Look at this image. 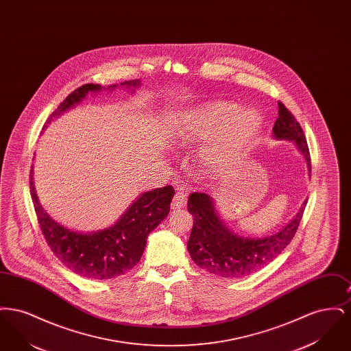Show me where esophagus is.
Here are the masks:
<instances>
[{"mask_svg": "<svg viewBox=\"0 0 351 351\" xmlns=\"http://www.w3.org/2000/svg\"><path fill=\"white\" fill-rule=\"evenodd\" d=\"M185 205H186V193H185L184 191H182V189H179V191L176 192L173 200L171 202V208H172L173 210H180V209H183Z\"/></svg>", "mask_w": 351, "mask_h": 351, "instance_id": "1", "label": "esophagus"}]
</instances>
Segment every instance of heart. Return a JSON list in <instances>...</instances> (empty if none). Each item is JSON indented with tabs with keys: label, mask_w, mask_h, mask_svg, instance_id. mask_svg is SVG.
<instances>
[{
	"label": "heart",
	"mask_w": 351,
	"mask_h": 351,
	"mask_svg": "<svg viewBox=\"0 0 351 351\" xmlns=\"http://www.w3.org/2000/svg\"><path fill=\"white\" fill-rule=\"evenodd\" d=\"M261 126L262 118L255 110H239L229 101H212L185 113L169 136L178 146L209 137L199 152L201 165L213 175H222L241 162Z\"/></svg>",
	"instance_id": "b5f03b06"
}]
</instances>
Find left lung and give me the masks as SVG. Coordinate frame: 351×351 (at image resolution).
<instances>
[{
	"label": "left lung",
	"instance_id": "1",
	"mask_svg": "<svg viewBox=\"0 0 351 351\" xmlns=\"http://www.w3.org/2000/svg\"><path fill=\"white\" fill-rule=\"evenodd\" d=\"M278 105L279 118L272 128V135L276 141H289L298 146L311 175V155L302 129L280 101ZM306 202H302L296 216L279 232L251 238L238 235L225 225L209 195L191 193L186 205L195 221L186 249L192 261L209 274L229 279L249 276L267 266L289 245L299 228Z\"/></svg>",
	"mask_w": 351,
	"mask_h": 351
}]
</instances>
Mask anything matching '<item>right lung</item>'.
Listing matches in <instances>:
<instances>
[{"mask_svg":"<svg viewBox=\"0 0 351 351\" xmlns=\"http://www.w3.org/2000/svg\"><path fill=\"white\" fill-rule=\"evenodd\" d=\"M139 80L121 83L132 93L139 88ZM119 86V88H121ZM117 85L104 88L99 84H85L73 90L47 119L45 128L55 118L79 105L88 93L113 90ZM30 193L40 230L52 252L75 274L95 280L113 279L138 265L146 247L149 234L167 217L175 189L167 185L142 193L117 222L106 229L90 233L68 229L50 217L43 209L34 188L33 167L30 172Z\"/></svg>","mask_w":351,"mask_h":351,"instance_id":"1","label":"right lung"}]
</instances>
